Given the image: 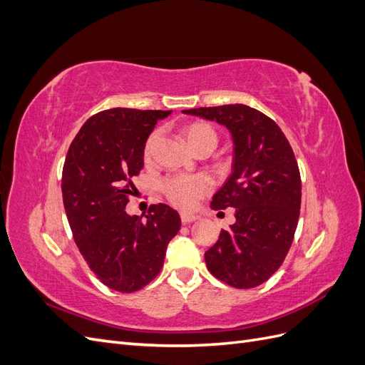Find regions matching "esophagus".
Returning a JSON list of instances; mask_svg holds the SVG:
<instances>
[{
	"label": "esophagus",
	"mask_w": 365,
	"mask_h": 365,
	"mask_svg": "<svg viewBox=\"0 0 365 365\" xmlns=\"http://www.w3.org/2000/svg\"><path fill=\"white\" fill-rule=\"evenodd\" d=\"M200 219V216L196 215H192V213H181V222L182 224H190V222H195V220Z\"/></svg>",
	"instance_id": "1"
}]
</instances>
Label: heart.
Masks as SVG:
<instances>
[{"label":"heart","mask_w":365,"mask_h":365,"mask_svg":"<svg viewBox=\"0 0 365 365\" xmlns=\"http://www.w3.org/2000/svg\"><path fill=\"white\" fill-rule=\"evenodd\" d=\"M184 138L189 143V146L197 153L201 150L210 149L213 150L217 145L216 130L205 121H190L181 128ZM158 132H152L148 137L145 148H143V157L149 161L153 157L158 141ZM210 181L204 176H172L163 182V193L168 197L169 202L181 210L193 208L197 201L204 195L210 192Z\"/></svg>","instance_id":"heart-1"}]
</instances>
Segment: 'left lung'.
<instances>
[{"mask_svg": "<svg viewBox=\"0 0 365 365\" xmlns=\"http://www.w3.org/2000/svg\"><path fill=\"white\" fill-rule=\"evenodd\" d=\"M182 113L224 125L235 143L233 172L212 208H236V222L204 254L207 268L233 288H256L282 267L300 216L302 180L292 148L272 118L247 105Z\"/></svg>", "mask_w": 365, "mask_h": 365, "instance_id": "1", "label": "left lung"}]
</instances>
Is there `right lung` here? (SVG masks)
Returning <instances> with one entry per match:
<instances>
[{"mask_svg":"<svg viewBox=\"0 0 365 365\" xmlns=\"http://www.w3.org/2000/svg\"><path fill=\"white\" fill-rule=\"evenodd\" d=\"M170 111L113 108L88 118L71 141L62 170V197L77 248L108 288L135 292L157 277L165 250L181 227L176 210L149 207L129 216L132 176L143 169V148Z\"/></svg>","mask_w":365,"mask_h":365,"instance_id":"obj_1","label":"right lung"}]
</instances>
